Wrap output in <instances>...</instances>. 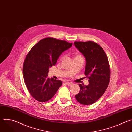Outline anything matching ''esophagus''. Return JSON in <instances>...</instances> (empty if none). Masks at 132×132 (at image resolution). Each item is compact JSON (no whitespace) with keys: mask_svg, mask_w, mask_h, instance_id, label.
<instances>
[{"mask_svg":"<svg viewBox=\"0 0 132 132\" xmlns=\"http://www.w3.org/2000/svg\"><path fill=\"white\" fill-rule=\"evenodd\" d=\"M65 84L67 85V86H71L72 85V82H66Z\"/></svg>","mask_w":132,"mask_h":132,"instance_id":"1","label":"esophagus"}]
</instances>
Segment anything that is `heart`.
Here are the masks:
<instances>
[{"label":"heart","instance_id":"obj_1","mask_svg":"<svg viewBox=\"0 0 132 132\" xmlns=\"http://www.w3.org/2000/svg\"><path fill=\"white\" fill-rule=\"evenodd\" d=\"M79 56H81L80 55H77L76 56V57H79Z\"/></svg>","mask_w":132,"mask_h":132}]
</instances>
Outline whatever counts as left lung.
I'll list each match as a JSON object with an SVG mask.
<instances>
[{
	"label": "left lung",
	"instance_id": "1",
	"mask_svg": "<svg viewBox=\"0 0 132 132\" xmlns=\"http://www.w3.org/2000/svg\"><path fill=\"white\" fill-rule=\"evenodd\" d=\"M74 45L86 60L85 74L89 79L88 85L79 84L80 91L75 98L82 104L90 105L103 95L108 86L110 69L108 57L103 48L94 42L76 41Z\"/></svg>",
	"mask_w": 132,
	"mask_h": 132
}]
</instances>
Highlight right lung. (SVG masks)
Here are the masks:
<instances>
[{
	"label": "right lung",
	"instance_id": "1",
	"mask_svg": "<svg viewBox=\"0 0 132 132\" xmlns=\"http://www.w3.org/2000/svg\"><path fill=\"white\" fill-rule=\"evenodd\" d=\"M72 45L47 37L37 43L28 53L23 64V78L28 91L35 100L41 102L48 101L62 86L61 80L48 78V69Z\"/></svg>",
	"mask_w": 132,
	"mask_h": 132
}]
</instances>
